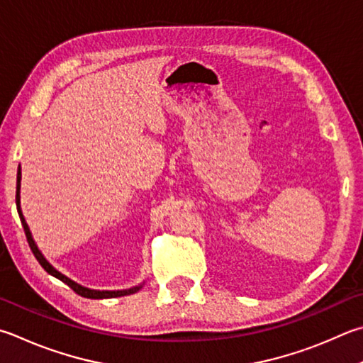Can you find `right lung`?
Here are the masks:
<instances>
[{
	"mask_svg": "<svg viewBox=\"0 0 363 363\" xmlns=\"http://www.w3.org/2000/svg\"><path fill=\"white\" fill-rule=\"evenodd\" d=\"M21 177H22V173H21V168H18V171H17V192H16L17 211H18V216H21L22 225H23L25 235H26V241H28V245H30V247L33 250V254H35L36 260L39 262V265H41L45 269V272L54 276V278L60 279L62 282H65V284H68L77 295L85 296V298H95V300H98V298H116V296H125V295H130V294H135V292L140 291L141 286H136V287H131V289H125V291H94V289H87V287H84L81 284H77V282L67 278V276L62 274L60 272H58V269H55L54 267H52L50 263L45 260V257L41 254V250L38 249L36 242H35V240H33V236H31L30 228H28V225H26L25 217L22 214V209H21Z\"/></svg>",
	"mask_w": 363,
	"mask_h": 363,
	"instance_id": "1",
	"label": "right lung"
}]
</instances>
